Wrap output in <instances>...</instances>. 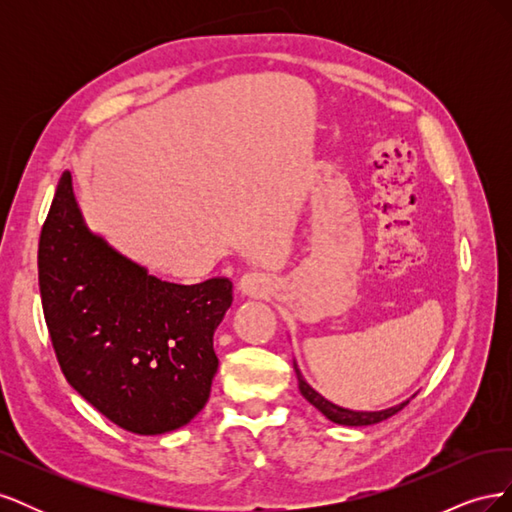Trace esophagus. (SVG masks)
Wrapping results in <instances>:
<instances>
[{"mask_svg": "<svg viewBox=\"0 0 512 512\" xmlns=\"http://www.w3.org/2000/svg\"><path fill=\"white\" fill-rule=\"evenodd\" d=\"M237 290L241 297L267 299L273 290V282H271V277L265 273H245L237 284Z\"/></svg>", "mask_w": 512, "mask_h": 512, "instance_id": "34e87169", "label": "esophagus"}]
</instances>
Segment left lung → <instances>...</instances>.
Returning <instances> with one entry per match:
<instances>
[{
    "instance_id": "1",
    "label": "left lung",
    "mask_w": 512,
    "mask_h": 512,
    "mask_svg": "<svg viewBox=\"0 0 512 512\" xmlns=\"http://www.w3.org/2000/svg\"><path fill=\"white\" fill-rule=\"evenodd\" d=\"M294 371H297V380H299V391L301 395L312 404L318 412H322L324 416L329 418L331 423H337V425H346V427H365V425H374V423H380V421H386V418L397 414L401 408H404L410 399L401 401V404L397 406H391L386 410H376V412H367V410H350V408H342L333 404V401H329L327 397H322L312 384H309L301 369L297 365V361H294Z\"/></svg>"
}]
</instances>
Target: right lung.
Listing matches in <instances>:
<instances>
[{
    "label": "right lung",
    "instance_id": "obj_1",
    "mask_svg": "<svg viewBox=\"0 0 512 512\" xmlns=\"http://www.w3.org/2000/svg\"><path fill=\"white\" fill-rule=\"evenodd\" d=\"M38 282L61 371L108 421L160 436L205 408L226 277L183 286L151 275L87 226L66 170L40 232Z\"/></svg>",
    "mask_w": 512,
    "mask_h": 512
}]
</instances>
